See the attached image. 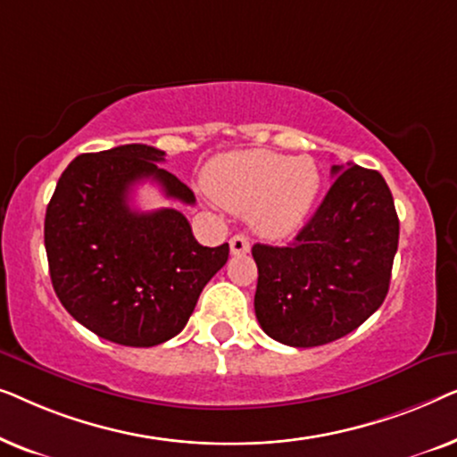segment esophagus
Listing matches in <instances>:
<instances>
[{
  "instance_id": "34e87169",
  "label": "esophagus",
  "mask_w": 457,
  "mask_h": 457,
  "mask_svg": "<svg viewBox=\"0 0 457 457\" xmlns=\"http://www.w3.org/2000/svg\"><path fill=\"white\" fill-rule=\"evenodd\" d=\"M230 253L233 255H243V253H247L249 252V239L245 235H235V237H230Z\"/></svg>"
}]
</instances>
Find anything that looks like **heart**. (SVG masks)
I'll list each match as a JSON object with an SVG mask.
<instances>
[{
    "instance_id": "heart-1",
    "label": "heart",
    "mask_w": 457,
    "mask_h": 457,
    "mask_svg": "<svg viewBox=\"0 0 457 457\" xmlns=\"http://www.w3.org/2000/svg\"><path fill=\"white\" fill-rule=\"evenodd\" d=\"M205 187L224 208L249 214L260 235L287 239L308 220L320 193V172L310 158L247 149L212 160Z\"/></svg>"
}]
</instances>
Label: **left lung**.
<instances>
[{
  "label": "left lung",
  "instance_id": "1",
  "mask_svg": "<svg viewBox=\"0 0 457 457\" xmlns=\"http://www.w3.org/2000/svg\"><path fill=\"white\" fill-rule=\"evenodd\" d=\"M335 183L295 241L255 243L262 330L291 347L337 341L366 322L389 291L399 220L377 170L333 166Z\"/></svg>",
  "mask_w": 457,
  "mask_h": 457
}]
</instances>
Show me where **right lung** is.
Here are the masks:
<instances>
[{
	"label": "right lung",
	"mask_w": 457,
	"mask_h": 457,
	"mask_svg": "<svg viewBox=\"0 0 457 457\" xmlns=\"http://www.w3.org/2000/svg\"><path fill=\"white\" fill-rule=\"evenodd\" d=\"M164 152L130 143L74 158L46 214L49 277L74 320L127 347L160 345L185 328L199 293L227 264L228 243L199 245L183 212L129 205L141 180L195 204L185 183L160 168Z\"/></svg>",
	"instance_id": "obj_1"
}]
</instances>
